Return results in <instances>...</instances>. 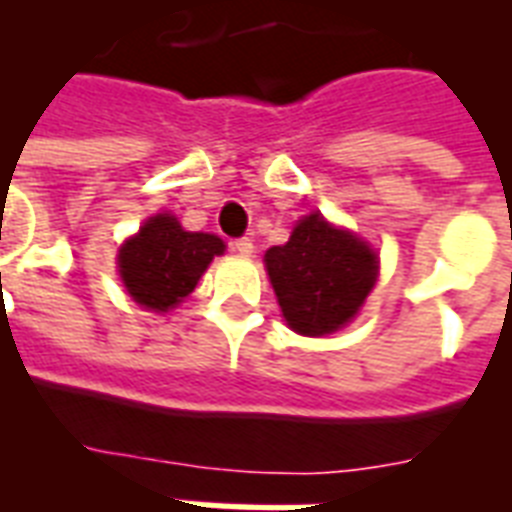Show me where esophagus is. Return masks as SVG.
Listing matches in <instances>:
<instances>
[{
  "mask_svg": "<svg viewBox=\"0 0 512 512\" xmlns=\"http://www.w3.org/2000/svg\"><path fill=\"white\" fill-rule=\"evenodd\" d=\"M232 251L240 253V256H251V253H253V240H248V237H237L235 243H232Z\"/></svg>",
  "mask_w": 512,
  "mask_h": 512,
  "instance_id": "34e87169",
  "label": "esophagus"
}]
</instances>
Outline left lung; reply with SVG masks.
I'll return each mask as SVG.
<instances>
[{
  "label": "left lung",
  "mask_w": 512,
  "mask_h": 512,
  "mask_svg": "<svg viewBox=\"0 0 512 512\" xmlns=\"http://www.w3.org/2000/svg\"><path fill=\"white\" fill-rule=\"evenodd\" d=\"M267 272L283 318L301 336L334 334L358 315L376 283V253L320 213L293 227L291 240L269 248Z\"/></svg>",
  "instance_id": "8db88e82"
}]
</instances>
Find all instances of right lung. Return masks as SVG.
I'll return each instance as SVG.
<instances>
[{"label": "right lung", "instance_id": "right-lung-1", "mask_svg": "<svg viewBox=\"0 0 512 512\" xmlns=\"http://www.w3.org/2000/svg\"><path fill=\"white\" fill-rule=\"evenodd\" d=\"M224 243L208 232H186L170 213H160L120 248V275L133 299L154 312H168L194 291Z\"/></svg>", "mask_w": 512, "mask_h": 512}]
</instances>
